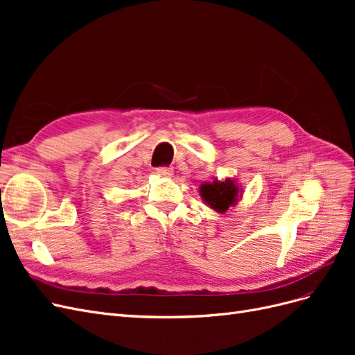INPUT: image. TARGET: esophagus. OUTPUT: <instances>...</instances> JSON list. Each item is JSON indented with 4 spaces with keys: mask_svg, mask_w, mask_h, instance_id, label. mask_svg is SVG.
<instances>
[{
    "mask_svg": "<svg viewBox=\"0 0 355 355\" xmlns=\"http://www.w3.org/2000/svg\"><path fill=\"white\" fill-rule=\"evenodd\" d=\"M155 175H158L161 178H170L171 175H173V170H171L170 167H158L155 170Z\"/></svg>",
    "mask_w": 355,
    "mask_h": 355,
    "instance_id": "esophagus-1",
    "label": "esophagus"
}]
</instances>
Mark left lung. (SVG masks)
Here are the masks:
<instances>
[{
    "label": "left lung",
    "instance_id": "left-lung-1",
    "mask_svg": "<svg viewBox=\"0 0 355 355\" xmlns=\"http://www.w3.org/2000/svg\"><path fill=\"white\" fill-rule=\"evenodd\" d=\"M200 196L209 209L222 214L240 202L243 188L234 178H216L211 182H202L200 185Z\"/></svg>",
    "mask_w": 355,
    "mask_h": 355
}]
</instances>
